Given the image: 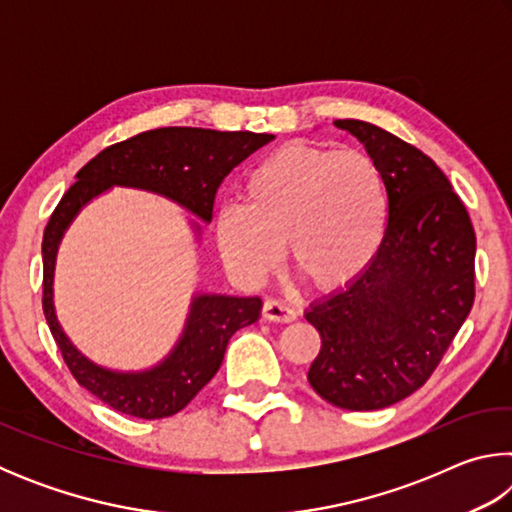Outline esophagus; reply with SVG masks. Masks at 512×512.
<instances>
[{
	"label": "esophagus",
	"mask_w": 512,
	"mask_h": 512,
	"mask_svg": "<svg viewBox=\"0 0 512 512\" xmlns=\"http://www.w3.org/2000/svg\"><path fill=\"white\" fill-rule=\"evenodd\" d=\"M262 316L266 320H273V323H291V320H296V309L284 305L282 300L266 298L262 305Z\"/></svg>",
	"instance_id": "34e87169"
}]
</instances>
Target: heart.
Segmentation results:
<instances>
[{
  "mask_svg": "<svg viewBox=\"0 0 512 512\" xmlns=\"http://www.w3.org/2000/svg\"><path fill=\"white\" fill-rule=\"evenodd\" d=\"M244 207H223L216 241L241 280H262L287 244L293 273L311 289L339 291L372 264L386 232V185L359 149L293 142L248 171Z\"/></svg>",
  "mask_w": 512,
  "mask_h": 512,
  "instance_id": "b5f03b06",
  "label": "heart"
}]
</instances>
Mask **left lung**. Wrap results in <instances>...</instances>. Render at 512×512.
<instances>
[{
	"label": "left lung",
	"mask_w": 512,
	"mask_h": 512,
	"mask_svg": "<svg viewBox=\"0 0 512 512\" xmlns=\"http://www.w3.org/2000/svg\"><path fill=\"white\" fill-rule=\"evenodd\" d=\"M334 124L379 164L388 221L366 271L307 311L320 334L307 379L329 404L377 411L427 384L465 323L476 237L463 201L429 155L368 121Z\"/></svg>",
	"instance_id": "left-lung-1"
}]
</instances>
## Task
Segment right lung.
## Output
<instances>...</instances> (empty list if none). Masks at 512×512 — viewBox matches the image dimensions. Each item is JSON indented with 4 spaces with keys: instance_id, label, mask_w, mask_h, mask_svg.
<instances>
[{
    "instance_id": "1",
    "label": "right lung",
    "mask_w": 512,
    "mask_h": 512,
    "mask_svg": "<svg viewBox=\"0 0 512 512\" xmlns=\"http://www.w3.org/2000/svg\"><path fill=\"white\" fill-rule=\"evenodd\" d=\"M271 140L273 135L268 133L187 126L144 131L103 149L76 173V183L60 198L42 237V311L72 377L115 411L142 420H160L183 411L221 368L232 334L259 318L262 300L198 296L183 339L158 368L137 375L103 370L67 341L51 305L56 248L69 221L110 185L158 192L203 221H212L214 198L225 176Z\"/></svg>"
}]
</instances>
